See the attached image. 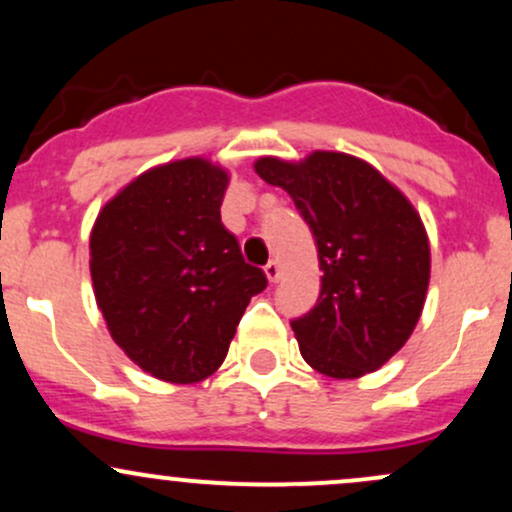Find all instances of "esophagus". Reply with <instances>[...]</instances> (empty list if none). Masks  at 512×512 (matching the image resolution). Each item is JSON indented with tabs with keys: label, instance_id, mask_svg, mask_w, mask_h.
<instances>
[{
	"label": "esophagus",
	"instance_id": "esophagus-1",
	"mask_svg": "<svg viewBox=\"0 0 512 512\" xmlns=\"http://www.w3.org/2000/svg\"><path fill=\"white\" fill-rule=\"evenodd\" d=\"M264 274H267V279L272 281V284H276V281L281 279V267H279V262H267L264 264Z\"/></svg>",
	"mask_w": 512,
	"mask_h": 512
}]
</instances>
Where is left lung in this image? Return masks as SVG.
I'll return each mask as SVG.
<instances>
[{"instance_id": "8db88e82", "label": "left lung", "mask_w": 512, "mask_h": 512, "mask_svg": "<svg viewBox=\"0 0 512 512\" xmlns=\"http://www.w3.org/2000/svg\"><path fill=\"white\" fill-rule=\"evenodd\" d=\"M313 231L322 269L315 308L291 320L301 356L330 378H361L402 349L424 310L431 250L409 199L361 158L315 151L260 158Z\"/></svg>"}]
</instances>
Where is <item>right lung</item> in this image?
Returning a JSON list of instances; mask_svg holds the SVG:
<instances>
[{"label":"right lung","instance_id":"1","mask_svg":"<svg viewBox=\"0 0 512 512\" xmlns=\"http://www.w3.org/2000/svg\"><path fill=\"white\" fill-rule=\"evenodd\" d=\"M228 175L204 158L146 170L91 231L98 308L125 354L166 383L209 378L250 298L267 289L221 223Z\"/></svg>","mask_w":512,"mask_h":512}]
</instances>
